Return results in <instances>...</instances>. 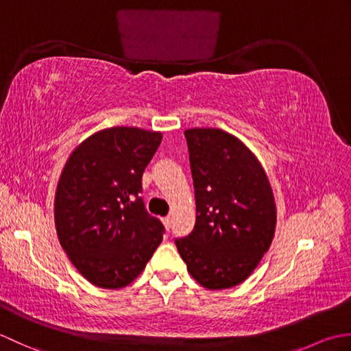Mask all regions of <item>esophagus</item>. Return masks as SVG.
Listing matches in <instances>:
<instances>
[{
	"mask_svg": "<svg viewBox=\"0 0 351 351\" xmlns=\"http://www.w3.org/2000/svg\"><path fill=\"white\" fill-rule=\"evenodd\" d=\"M162 223H164V228H166L167 230L170 229V225H171V219L170 217H164L162 219Z\"/></svg>",
	"mask_w": 351,
	"mask_h": 351,
	"instance_id": "obj_1",
	"label": "esophagus"
}]
</instances>
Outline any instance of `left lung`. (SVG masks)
I'll list each match as a JSON object with an SVG mask.
<instances>
[{"label": "left lung", "instance_id": "left-lung-1", "mask_svg": "<svg viewBox=\"0 0 351 351\" xmlns=\"http://www.w3.org/2000/svg\"><path fill=\"white\" fill-rule=\"evenodd\" d=\"M195 184L196 225L176 240L189 273L208 289H226L249 278L270 247L276 204L256 155L219 128L184 132Z\"/></svg>", "mask_w": 351, "mask_h": 351}]
</instances>
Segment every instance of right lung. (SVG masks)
Returning a JSON list of instances; mask_svg holds the SVG:
<instances>
[{
    "label": "right lung",
    "mask_w": 351,
    "mask_h": 351,
    "mask_svg": "<svg viewBox=\"0 0 351 351\" xmlns=\"http://www.w3.org/2000/svg\"><path fill=\"white\" fill-rule=\"evenodd\" d=\"M161 138L136 126L101 130L73 149L62 170L54 199L58 241L96 287L130 285L162 240L161 221L138 196Z\"/></svg>",
    "instance_id": "add662e5"
}]
</instances>
